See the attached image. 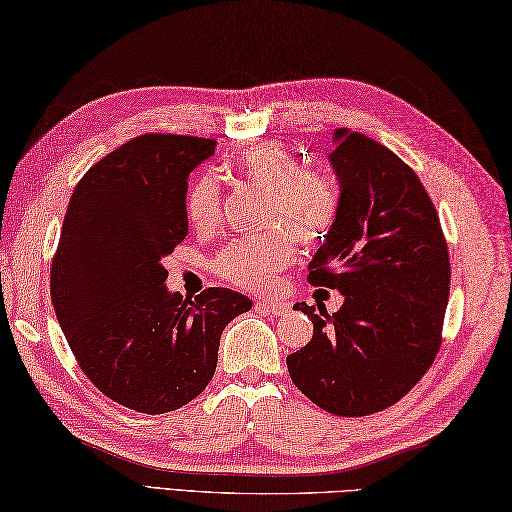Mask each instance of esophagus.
Here are the masks:
<instances>
[{
    "label": "esophagus",
    "mask_w": 512,
    "mask_h": 512,
    "mask_svg": "<svg viewBox=\"0 0 512 512\" xmlns=\"http://www.w3.org/2000/svg\"><path fill=\"white\" fill-rule=\"evenodd\" d=\"M256 307H258V310H265V312L274 314V316H283V314L289 312V303H283V301H267V298H258Z\"/></svg>",
    "instance_id": "obj_1"
}]
</instances>
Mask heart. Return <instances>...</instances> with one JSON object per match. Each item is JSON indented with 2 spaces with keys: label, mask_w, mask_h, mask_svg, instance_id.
I'll list each match as a JSON object with an SVG mask.
<instances>
[{
  "label": "heart",
  "mask_w": 512,
  "mask_h": 512,
  "mask_svg": "<svg viewBox=\"0 0 512 512\" xmlns=\"http://www.w3.org/2000/svg\"><path fill=\"white\" fill-rule=\"evenodd\" d=\"M229 171L245 185L265 194L260 211L263 236L238 238L214 258V269L227 283L265 292L303 247L323 245L341 214V189L323 169L303 167L292 149L265 142L229 162ZM185 211L200 234H211L223 220V191L214 176H200L187 191Z\"/></svg>",
  "instance_id": "obj_1"
}]
</instances>
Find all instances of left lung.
Returning a JSON list of instances; mask_svg holds the SVG:
<instances>
[{"mask_svg": "<svg viewBox=\"0 0 512 512\" xmlns=\"http://www.w3.org/2000/svg\"><path fill=\"white\" fill-rule=\"evenodd\" d=\"M334 142L341 214L307 281L339 289L345 303L332 316L294 305L312 318L314 336L287 356V370L318 408L365 417L406 397L435 361L450 258L417 173L363 133L336 129Z\"/></svg>", "mask_w": 512, "mask_h": 512, "instance_id": "1", "label": "left lung"}]
</instances>
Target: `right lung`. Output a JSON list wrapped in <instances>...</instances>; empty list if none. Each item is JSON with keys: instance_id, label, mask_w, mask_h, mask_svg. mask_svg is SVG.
Returning a JSON list of instances; mask_svg holds the SVG:
<instances>
[{"instance_id": "right-lung-1", "label": "right lung", "mask_w": 512, "mask_h": 512, "mask_svg": "<svg viewBox=\"0 0 512 512\" xmlns=\"http://www.w3.org/2000/svg\"><path fill=\"white\" fill-rule=\"evenodd\" d=\"M216 140L147 133L84 173L51 265V298L82 372L120 406L165 414L187 406L216 372L220 334L252 310L209 287L171 294L162 258L187 236V178Z\"/></svg>"}]
</instances>
